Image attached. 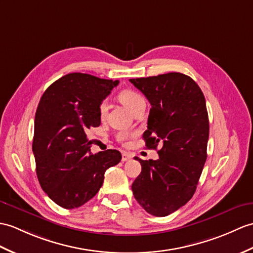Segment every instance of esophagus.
Instances as JSON below:
<instances>
[{
	"label": "esophagus",
	"instance_id": "34e87169",
	"mask_svg": "<svg viewBox=\"0 0 253 253\" xmlns=\"http://www.w3.org/2000/svg\"><path fill=\"white\" fill-rule=\"evenodd\" d=\"M132 155L130 153H128V152H123L122 153V161L123 162H127L129 160H131Z\"/></svg>",
	"mask_w": 253,
	"mask_h": 253
}]
</instances>
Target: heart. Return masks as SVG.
<instances>
[{
  "mask_svg": "<svg viewBox=\"0 0 253 253\" xmlns=\"http://www.w3.org/2000/svg\"><path fill=\"white\" fill-rule=\"evenodd\" d=\"M117 98H119L120 101L123 104H124L129 111H131L138 103L145 102L143 96L141 95V93H139L138 91L133 90V89H123V90H121L119 92V95H117ZM107 110H108L107 103H105L104 101H102L101 103L99 104L98 113H99L100 119H103V117L105 116ZM116 138H117V140L121 141V142H125L126 140L130 138V133H129L128 131L122 130L116 134Z\"/></svg>",
  "mask_w": 253,
  "mask_h": 253,
  "instance_id": "b5f03b06",
  "label": "heart"
}]
</instances>
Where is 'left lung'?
<instances>
[{
    "label": "left lung",
    "mask_w": 253,
    "mask_h": 253,
    "mask_svg": "<svg viewBox=\"0 0 253 253\" xmlns=\"http://www.w3.org/2000/svg\"><path fill=\"white\" fill-rule=\"evenodd\" d=\"M129 81L152 105L146 148L161 146L156 161L134 157L142 169L131 190L146 212L166 216L192 198L207 160L206 100L195 82L179 72Z\"/></svg>",
    "instance_id": "1"
}]
</instances>
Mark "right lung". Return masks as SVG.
<instances>
[{
	"mask_svg": "<svg viewBox=\"0 0 253 253\" xmlns=\"http://www.w3.org/2000/svg\"><path fill=\"white\" fill-rule=\"evenodd\" d=\"M119 81L70 73L52 83L35 113L32 150L43 191L66 209L81 207L96 195L108 168L122 160L116 150L90 153L87 132L101 120L99 104Z\"/></svg>",
	"mask_w": 253,
	"mask_h": 253,
	"instance_id": "add662e5",
	"label": "right lung"
}]
</instances>
